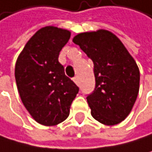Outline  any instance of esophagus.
Returning <instances> with one entry per match:
<instances>
[{
	"label": "esophagus",
	"instance_id": "1",
	"mask_svg": "<svg viewBox=\"0 0 152 152\" xmlns=\"http://www.w3.org/2000/svg\"><path fill=\"white\" fill-rule=\"evenodd\" d=\"M73 80H74V82H75V84H77V85H78V84H79V79H78V77H75Z\"/></svg>",
	"mask_w": 152,
	"mask_h": 152
}]
</instances>
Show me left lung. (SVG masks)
Instances as JSON below:
<instances>
[{
	"label": "left lung",
	"instance_id": "left-lung-1",
	"mask_svg": "<svg viewBox=\"0 0 152 152\" xmlns=\"http://www.w3.org/2000/svg\"><path fill=\"white\" fill-rule=\"evenodd\" d=\"M73 41L94 62L95 87L87 96L92 116L108 126L122 122L139 92L140 73L135 60L107 30L80 33Z\"/></svg>",
	"mask_w": 152,
	"mask_h": 152
}]
</instances>
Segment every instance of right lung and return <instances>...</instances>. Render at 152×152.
Wrapping results in <instances>:
<instances>
[{
	"label": "right lung",
	"mask_w": 152,
	"mask_h": 152,
	"mask_svg": "<svg viewBox=\"0 0 152 152\" xmlns=\"http://www.w3.org/2000/svg\"><path fill=\"white\" fill-rule=\"evenodd\" d=\"M70 37L65 29L41 28L25 44L16 62L15 78L21 101L31 116L44 126L64 121L79 91L58 61Z\"/></svg>",
	"instance_id": "1"
}]
</instances>
